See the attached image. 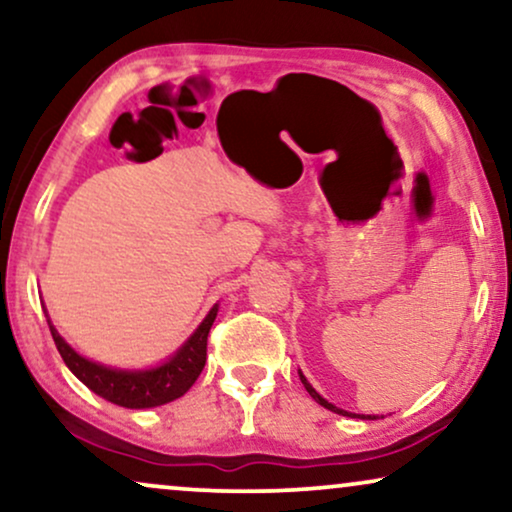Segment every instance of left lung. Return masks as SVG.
<instances>
[{
	"label": "left lung",
	"mask_w": 512,
	"mask_h": 512,
	"mask_svg": "<svg viewBox=\"0 0 512 512\" xmlns=\"http://www.w3.org/2000/svg\"><path fill=\"white\" fill-rule=\"evenodd\" d=\"M298 375H300V382H303V387L307 389V394H310V396L314 398V401H317L319 405H324V408H326V410H331V412H335V415H345V417H359V419H377L375 415H373V417H370V415H354V412H347V410H342V408H335V405H333V403H328V401H326V398H321V396L317 394V389H314V387H312V384L305 380V375H303V373H300V370H298Z\"/></svg>",
	"instance_id": "obj_1"
}]
</instances>
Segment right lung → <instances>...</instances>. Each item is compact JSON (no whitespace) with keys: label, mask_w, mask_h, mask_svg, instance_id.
<instances>
[{"label":"right lung","mask_w":512,"mask_h":512,"mask_svg":"<svg viewBox=\"0 0 512 512\" xmlns=\"http://www.w3.org/2000/svg\"><path fill=\"white\" fill-rule=\"evenodd\" d=\"M216 312H219V303L209 310V314L202 319V324L195 328L191 338H188L170 359L160 363V366L144 370H123L90 361L67 345L65 338L55 331L51 319H48V328H51L55 347H58L65 366L72 370L93 394L102 396L104 401L109 403L121 405V408L144 410L177 401L179 396H184L186 391L193 387L195 380H198L202 373V368H205L207 335L216 319Z\"/></svg>","instance_id":"right-lung-1"}]
</instances>
